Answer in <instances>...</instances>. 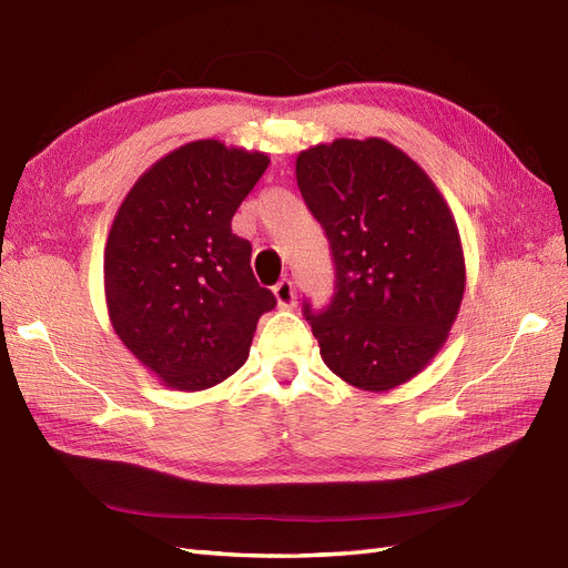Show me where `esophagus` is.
Listing matches in <instances>:
<instances>
[{
  "instance_id": "obj_1",
  "label": "esophagus",
  "mask_w": 568,
  "mask_h": 568,
  "mask_svg": "<svg viewBox=\"0 0 568 568\" xmlns=\"http://www.w3.org/2000/svg\"><path fill=\"white\" fill-rule=\"evenodd\" d=\"M274 301H277L280 307H294L296 305V288L288 280H282L277 286L272 288Z\"/></svg>"
}]
</instances>
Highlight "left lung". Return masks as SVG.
<instances>
[{"label": "left lung", "mask_w": 568, "mask_h": 568, "mask_svg": "<svg viewBox=\"0 0 568 568\" xmlns=\"http://www.w3.org/2000/svg\"><path fill=\"white\" fill-rule=\"evenodd\" d=\"M296 182L336 265L332 305H305L324 365L369 393L409 382L448 341L467 284L448 201L382 136L301 151Z\"/></svg>", "instance_id": "left-lung-1"}]
</instances>
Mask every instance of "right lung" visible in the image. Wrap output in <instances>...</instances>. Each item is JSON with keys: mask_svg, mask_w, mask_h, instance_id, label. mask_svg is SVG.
<instances>
[{"mask_svg": "<svg viewBox=\"0 0 568 568\" xmlns=\"http://www.w3.org/2000/svg\"><path fill=\"white\" fill-rule=\"evenodd\" d=\"M263 151L196 140L136 178L104 248L109 320L123 346L175 390H205L248 359L274 307L232 217L263 178Z\"/></svg>", "mask_w": 568, "mask_h": 568, "instance_id": "add662e5", "label": "right lung"}]
</instances>
